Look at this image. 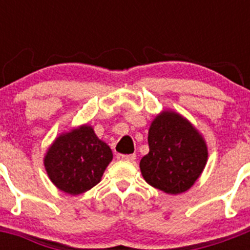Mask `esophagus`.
I'll use <instances>...</instances> for the list:
<instances>
[{
	"label": "esophagus",
	"instance_id": "obj_1",
	"mask_svg": "<svg viewBox=\"0 0 250 250\" xmlns=\"http://www.w3.org/2000/svg\"><path fill=\"white\" fill-rule=\"evenodd\" d=\"M118 159H120V160L134 161L136 159V155L135 154H129V155H125V154H118Z\"/></svg>",
	"mask_w": 250,
	"mask_h": 250
}]
</instances>
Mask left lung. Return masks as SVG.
<instances>
[{
	"label": "left lung",
	"instance_id": "1",
	"mask_svg": "<svg viewBox=\"0 0 250 250\" xmlns=\"http://www.w3.org/2000/svg\"><path fill=\"white\" fill-rule=\"evenodd\" d=\"M149 154L140 160L145 182L167 194L189 190L208 161L207 141L190 121L163 110L149 127Z\"/></svg>",
	"mask_w": 250,
	"mask_h": 250
}]
</instances>
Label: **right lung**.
Segmentation results:
<instances>
[{
  "label": "right lung",
  "instance_id": "obj_1",
  "mask_svg": "<svg viewBox=\"0 0 250 250\" xmlns=\"http://www.w3.org/2000/svg\"><path fill=\"white\" fill-rule=\"evenodd\" d=\"M112 160V151L89 124L60 134L48 146L43 165L52 184L61 191L79 195L101 182Z\"/></svg>",
  "mask_w": 250,
  "mask_h": 250
}]
</instances>
